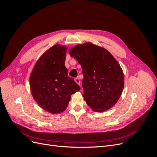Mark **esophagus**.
Returning a JSON list of instances; mask_svg holds the SVG:
<instances>
[{"mask_svg":"<svg viewBox=\"0 0 157 157\" xmlns=\"http://www.w3.org/2000/svg\"><path fill=\"white\" fill-rule=\"evenodd\" d=\"M75 81H76V83H78L79 86H80V80H79V79L78 78H75Z\"/></svg>","mask_w":157,"mask_h":157,"instance_id":"obj_1","label":"esophagus"}]
</instances>
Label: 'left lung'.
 <instances>
[{
	"label": "left lung",
	"mask_w": 157,
	"mask_h": 157,
	"mask_svg": "<svg viewBox=\"0 0 157 157\" xmlns=\"http://www.w3.org/2000/svg\"><path fill=\"white\" fill-rule=\"evenodd\" d=\"M70 55L82 67L83 96L95 112H102L114 106L124 88V74L117 61L103 47L90 42L70 50Z\"/></svg>",
	"instance_id": "left-lung-1"
}]
</instances>
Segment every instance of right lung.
Segmentation results:
<instances>
[{
	"instance_id": "1",
	"label": "right lung",
	"mask_w": 157,
	"mask_h": 157,
	"mask_svg": "<svg viewBox=\"0 0 157 157\" xmlns=\"http://www.w3.org/2000/svg\"><path fill=\"white\" fill-rule=\"evenodd\" d=\"M67 49L59 44L51 47L38 59L29 78L34 99L44 110L54 114L65 111L71 95L80 90L73 78L68 76Z\"/></svg>"
}]
</instances>
